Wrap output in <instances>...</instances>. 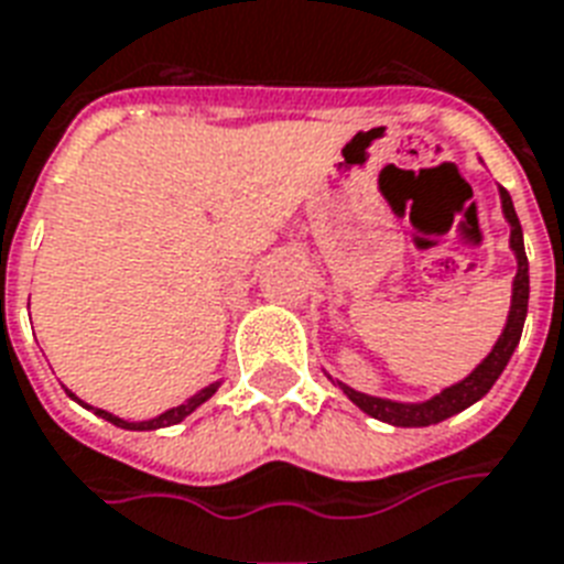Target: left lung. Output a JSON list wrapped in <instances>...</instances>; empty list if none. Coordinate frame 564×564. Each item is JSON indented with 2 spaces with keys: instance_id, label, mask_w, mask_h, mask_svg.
<instances>
[{
  "instance_id": "8db88e82",
  "label": "left lung",
  "mask_w": 564,
  "mask_h": 564,
  "mask_svg": "<svg viewBox=\"0 0 564 564\" xmlns=\"http://www.w3.org/2000/svg\"><path fill=\"white\" fill-rule=\"evenodd\" d=\"M502 200V215L511 227L509 248L514 251V260H518V274L511 281V307L509 316H506V328L494 343V349L488 351V358L473 369L470 376L455 381V384L444 387L441 393H435L425 402H393V399L369 397V393H360V390H351L349 384L337 381V387L346 393V397L355 402V405L364 411V414L376 416L381 423L402 425V429H420V425H435L441 420L453 414H462L464 408H470L473 402L488 393L494 387V381L502 376V369L511 360L518 343H521L523 322H527V304H530V263H527V251H523V230L521 221H518V213H514V204L506 188H500Z\"/></svg>"
}]
</instances>
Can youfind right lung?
<instances>
[{"instance_id": "1", "label": "right lung", "mask_w": 564, "mask_h": 564, "mask_svg": "<svg viewBox=\"0 0 564 564\" xmlns=\"http://www.w3.org/2000/svg\"><path fill=\"white\" fill-rule=\"evenodd\" d=\"M218 387H221V381H215V384L204 387V390H197L195 397L186 399L183 405L167 408L165 414L153 416V420H141V423H129V420H120V416L109 414V411H102V408L85 405V402H82V399L76 397V393H70V390H67V393H70V399H76L79 405H85V408H88V411H94V414H97V416H102V420H109V423H111V425H118V429H129V432H153V429H167V425L183 423V420H186V416L192 414V411H197V408L204 405L206 399L213 397V393H215V390H218Z\"/></svg>"}]
</instances>
